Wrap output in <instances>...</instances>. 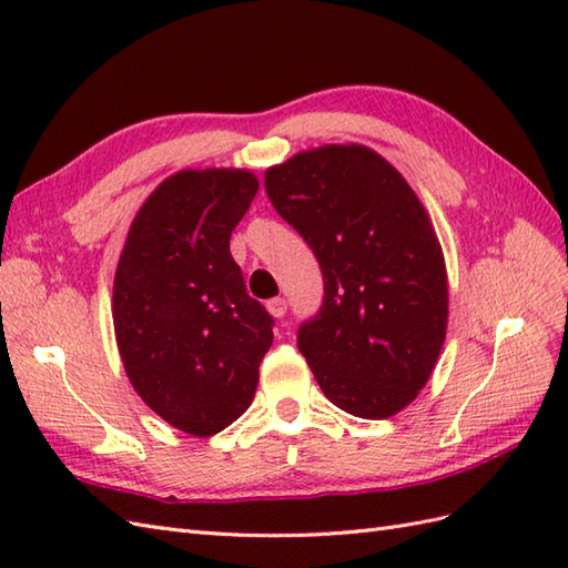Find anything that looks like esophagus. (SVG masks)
<instances>
[{"label": "esophagus", "instance_id": "1", "mask_svg": "<svg viewBox=\"0 0 568 568\" xmlns=\"http://www.w3.org/2000/svg\"><path fill=\"white\" fill-rule=\"evenodd\" d=\"M265 307H268L271 315H273V317H277V320L285 317V312H287L285 297H273V300H268V305H265Z\"/></svg>", "mask_w": 568, "mask_h": 568}]
</instances>
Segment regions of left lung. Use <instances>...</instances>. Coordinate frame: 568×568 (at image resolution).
<instances>
[{"label": "left lung", "instance_id": "1", "mask_svg": "<svg viewBox=\"0 0 568 568\" xmlns=\"http://www.w3.org/2000/svg\"><path fill=\"white\" fill-rule=\"evenodd\" d=\"M265 192L322 268V305L297 329L322 393L364 419L400 413L432 376L449 307L422 202L388 161L354 143L268 168Z\"/></svg>", "mask_w": 568, "mask_h": 568}]
</instances>
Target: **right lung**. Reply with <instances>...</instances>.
I'll return each instance as SVG.
<instances>
[{"instance_id": "1", "label": "right lung", "mask_w": 568, "mask_h": 568, "mask_svg": "<svg viewBox=\"0 0 568 568\" xmlns=\"http://www.w3.org/2000/svg\"><path fill=\"white\" fill-rule=\"evenodd\" d=\"M258 192L246 171H180L129 229L114 277L126 376L168 425L212 437L246 413L273 324L229 251Z\"/></svg>"}]
</instances>
